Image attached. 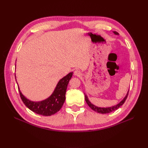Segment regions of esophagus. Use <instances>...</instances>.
Returning a JSON list of instances; mask_svg holds the SVG:
<instances>
[{"label": "esophagus", "instance_id": "1", "mask_svg": "<svg viewBox=\"0 0 148 148\" xmlns=\"http://www.w3.org/2000/svg\"><path fill=\"white\" fill-rule=\"evenodd\" d=\"M74 75L76 76H78V77H79V76L81 75V72H80L79 70H77L74 71Z\"/></svg>", "mask_w": 148, "mask_h": 148}]
</instances>
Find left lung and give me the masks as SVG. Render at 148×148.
Here are the masks:
<instances>
[{
    "instance_id": "left-lung-1",
    "label": "left lung",
    "mask_w": 148,
    "mask_h": 148,
    "mask_svg": "<svg viewBox=\"0 0 148 148\" xmlns=\"http://www.w3.org/2000/svg\"><path fill=\"white\" fill-rule=\"evenodd\" d=\"M114 33L115 34H116V35H119V34L117 32V31H114ZM128 92H129V90L127 92V95L125 96V97L123 98L122 101H121L118 104L115 105L114 106H112V107H97V106H96L95 105H93L92 103L89 101L88 96L84 94L85 101H86V103L88 104V105L89 106V107H90L91 109H92L94 111L100 113V114H108V113L111 112H113V111H114L115 110L118 109L120 107H121L124 104V102H125V101H126L127 98V96L128 95Z\"/></svg>"
}]
</instances>
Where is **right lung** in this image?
I'll return each instance as SVG.
<instances>
[{
    "label": "right lung",
    "instance_id": "add662e5",
    "mask_svg": "<svg viewBox=\"0 0 148 148\" xmlns=\"http://www.w3.org/2000/svg\"><path fill=\"white\" fill-rule=\"evenodd\" d=\"M72 75L73 72H70L65 77L62 78L58 82L52 95L46 99L39 102L31 101L26 98L22 95L19 86H18L21 99L25 105L35 113L44 116H50L54 114L60 110L64 104L65 100V93L67 85L72 77Z\"/></svg>",
    "mask_w": 148,
    "mask_h": 148
}]
</instances>
